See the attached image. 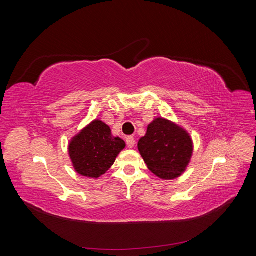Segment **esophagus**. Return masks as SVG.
<instances>
[{
  "instance_id": "34e87169",
  "label": "esophagus",
  "mask_w": 256,
  "mask_h": 256,
  "mask_svg": "<svg viewBox=\"0 0 256 256\" xmlns=\"http://www.w3.org/2000/svg\"><path fill=\"white\" fill-rule=\"evenodd\" d=\"M126 143H127V146L129 147V148H132V147L136 145V140L134 136H128L126 138Z\"/></svg>"
}]
</instances>
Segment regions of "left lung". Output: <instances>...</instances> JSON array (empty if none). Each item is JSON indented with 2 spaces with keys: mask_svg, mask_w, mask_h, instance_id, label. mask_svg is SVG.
I'll list each match as a JSON object with an SVG mask.
<instances>
[{
  "mask_svg": "<svg viewBox=\"0 0 256 256\" xmlns=\"http://www.w3.org/2000/svg\"><path fill=\"white\" fill-rule=\"evenodd\" d=\"M138 148L150 171L162 180H174L189 164L193 144L189 134L174 122L158 118L147 127Z\"/></svg>",
  "mask_w": 256,
  "mask_h": 256,
  "instance_id": "8db88e82",
  "label": "left lung"
}]
</instances>
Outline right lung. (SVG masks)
Masks as SVG:
<instances>
[{
    "instance_id": "1",
    "label": "right lung",
    "mask_w": 256,
    "mask_h": 256,
    "mask_svg": "<svg viewBox=\"0 0 256 256\" xmlns=\"http://www.w3.org/2000/svg\"><path fill=\"white\" fill-rule=\"evenodd\" d=\"M126 147L120 138L111 134L110 127L99 120L76 134L69 143V156L76 172L98 178L109 170L118 154Z\"/></svg>"
}]
</instances>
